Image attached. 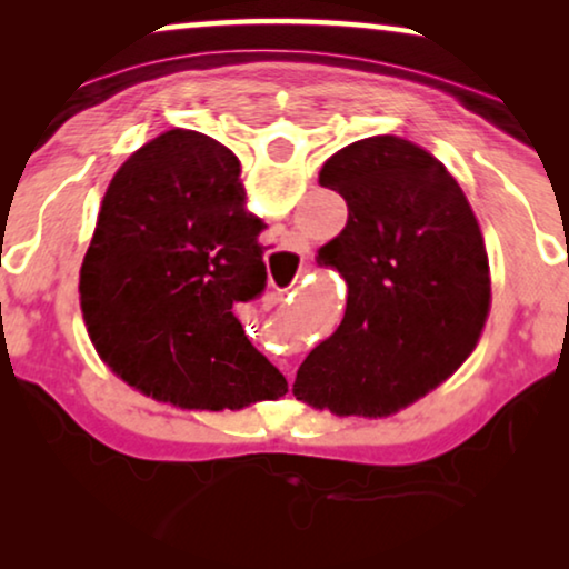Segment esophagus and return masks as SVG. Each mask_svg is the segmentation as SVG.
<instances>
[{
  "instance_id": "1",
  "label": "esophagus",
  "mask_w": 569,
  "mask_h": 569,
  "mask_svg": "<svg viewBox=\"0 0 569 569\" xmlns=\"http://www.w3.org/2000/svg\"><path fill=\"white\" fill-rule=\"evenodd\" d=\"M287 251L295 253V256H300V259H302V243H295L292 248H287ZM282 298H284V290L269 292V300H271V302H279V300H282Z\"/></svg>"
}]
</instances>
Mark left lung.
I'll return each instance as SVG.
<instances>
[{
	"mask_svg": "<svg viewBox=\"0 0 569 569\" xmlns=\"http://www.w3.org/2000/svg\"><path fill=\"white\" fill-rule=\"evenodd\" d=\"M318 183L347 201L345 230L316 256L347 282V310L292 393L337 417H391L479 345L492 306L485 236L448 168L403 137L341 147Z\"/></svg>",
	"mask_w": 569,
	"mask_h": 569,
	"instance_id": "8db88e82",
	"label": "left lung"
}]
</instances>
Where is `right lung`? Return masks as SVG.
Instances as JSON below:
<instances>
[{
  "label": "right lung",
  "mask_w": 569,
  "mask_h": 569,
  "mask_svg": "<svg viewBox=\"0 0 569 569\" xmlns=\"http://www.w3.org/2000/svg\"><path fill=\"white\" fill-rule=\"evenodd\" d=\"M240 162L217 139L170 129L108 183L80 269V308L108 368L181 409L277 401L287 380L232 313L267 284Z\"/></svg>",
  "instance_id": "obj_1"
}]
</instances>
